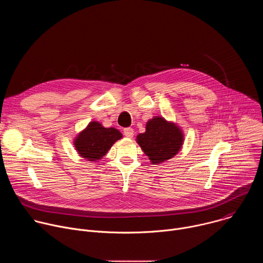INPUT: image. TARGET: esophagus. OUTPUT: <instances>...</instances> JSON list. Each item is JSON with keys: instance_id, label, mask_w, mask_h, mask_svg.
Wrapping results in <instances>:
<instances>
[{"instance_id": "esophagus-1", "label": "esophagus", "mask_w": 263, "mask_h": 263, "mask_svg": "<svg viewBox=\"0 0 263 263\" xmlns=\"http://www.w3.org/2000/svg\"><path fill=\"white\" fill-rule=\"evenodd\" d=\"M124 135L128 138H132L134 136V130L132 128H126L124 129Z\"/></svg>"}]
</instances>
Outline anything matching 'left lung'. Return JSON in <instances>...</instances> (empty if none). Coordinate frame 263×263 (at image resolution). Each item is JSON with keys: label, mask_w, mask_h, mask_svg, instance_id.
<instances>
[{"label": "left lung", "mask_w": 263, "mask_h": 263, "mask_svg": "<svg viewBox=\"0 0 263 263\" xmlns=\"http://www.w3.org/2000/svg\"><path fill=\"white\" fill-rule=\"evenodd\" d=\"M143 153L153 164L162 163L178 154L184 141L182 130L162 117L147 121L145 132L136 137Z\"/></svg>", "instance_id": "left-lung-1"}]
</instances>
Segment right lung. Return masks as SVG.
Instances as JSON below:
<instances>
[{"mask_svg":"<svg viewBox=\"0 0 263 263\" xmlns=\"http://www.w3.org/2000/svg\"><path fill=\"white\" fill-rule=\"evenodd\" d=\"M123 134L116 128H105L101 123L90 122L73 139V145L78 154L88 161L102 159Z\"/></svg>","mask_w":263,"mask_h":263,"instance_id":"add662e5","label":"right lung"}]
</instances>
